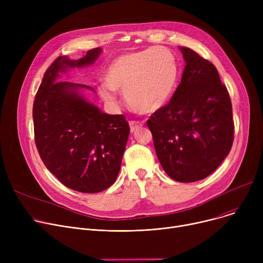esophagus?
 <instances>
[{"label": "esophagus", "mask_w": 263, "mask_h": 263, "mask_svg": "<svg viewBox=\"0 0 263 263\" xmlns=\"http://www.w3.org/2000/svg\"><path fill=\"white\" fill-rule=\"evenodd\" d=\"M142 127H143V123L140 122V121H130V131H131V133L136 132Z\"/></svg>", "instance_id": "obj_1"}]
</instances>
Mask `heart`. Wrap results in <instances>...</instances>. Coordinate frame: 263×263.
I'll return each instance as SVG.
<instances>
[{"instance_id": "heart-1", "label": "heart", "mask_w": 263, "mask_h": 263, "mask_svg": "<svg viewBox=\"0 0 263 263\" xmlns=\"http://www.w3.org/2000/svg\"><path fill=\"white\" fill-rule=\"evenodd\" d=\"M177 65L164 48L121 55L108 66L105 83L99 87L102 98L116 103V91L124 92L128 105L136 113L151 114L160 109L173 91Z\"/></svg>"}]
</instances>
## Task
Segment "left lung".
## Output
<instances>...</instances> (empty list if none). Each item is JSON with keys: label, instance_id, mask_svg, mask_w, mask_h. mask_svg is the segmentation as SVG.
<instances>
[{"label": "left lung", "instance_id": "obj_1", "mask_svg": "<svg viewBox=\"0 0 263 263\" xmlns=\"http://www.w3.org/2000/svg\"><path fill=\"white\" fill-rule=\"evenodd\" d=\"M181 83L168 104L147 120L157 157L172 179L195 182L229 155L234 124L228 90L215 66L185 47Z\"/></svg>", "mask_w": 263, "mask_h": 263}]
</instances>
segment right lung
I'll return each mask as SVG.
<instances>
[{"label": "right lung", "instance_id": "right-lung-1", "mask_svg": "<svg viewBox=\"0 0 263 263\" xmlns=\"http://www.w3.org/2000/svg\"><path fill=\"white\" fill-rule=\"evenodd\" d=\"M102 50L79 60L60 57L44 74L33 105L35 143L46 167L67 187L99 193L118 176L130 127L123 115L102 113L81 89L90 86L58 82L69 68L92 65Z\"/></svg>", "mask_w": 263, "mask_h": 263}]
</instances>
